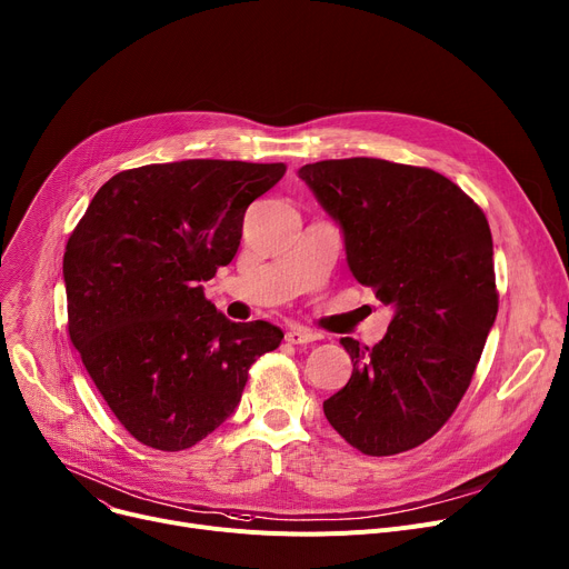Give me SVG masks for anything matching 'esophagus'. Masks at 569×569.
I'll return each mask as SVG.
<instances>
[{
	"label": "esophagus",
	"instance_id": "1",
	"mask_svg": "<svg viewBox=\"0 0 569 569\" xmlns=\"http://www.w3.org/2000/svg\"><path fill=\"white\" fill-rule=\"evenodd\" d=\"M320 336L313 333L311 329H305V327H290L286 331V340L292 346H305V343H313V340H318Z\"/></svg>",
	"mask_w": 569,
	"mask_h": 569
}]
</instances>
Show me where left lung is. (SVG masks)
I'll list each match as a JSON object with an SVG mask.
<instances>
[{"instance_id":"8db88e82","label":"left lung","mask_w":569,"mask_h":569,"mask_svg":"<svg viewBox=\"0 0 569 569\" xmlns=\"http://www.w3.org/2000/svg\"><path fill=\"white\" fill-rule=\"evenodd\" d=\"M299 178L343 229L355 279L393 307L377 346L340 338L355 368L325 400L327 421L366 456L421 446L458 409L497 320L487 217L426 167L322 160Z\"/></svg>"}]
</instances>
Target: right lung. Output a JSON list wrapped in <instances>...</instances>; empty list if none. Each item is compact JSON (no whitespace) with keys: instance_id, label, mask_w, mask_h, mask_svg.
Returning <instances> with one entry per match:
<instances>
[{"instance_id":"right-lung-1","label":"right lung","mask_w":569,"mask_h":569,"mask_svg":"<svg viewBox=\"0 0 569 569\" xmlns=\"http://www.w3.org/2000/svg\"><path fill=\"white\" fill-rule=\"evenodd\" d=\"M286 164L182 160L109 178L63 253L68 333L121 426L192 448L236 411L251 363L279 348L264 320L231 322L201 281L240 247L251 201Z\"/></svg>"}]
</instances>
